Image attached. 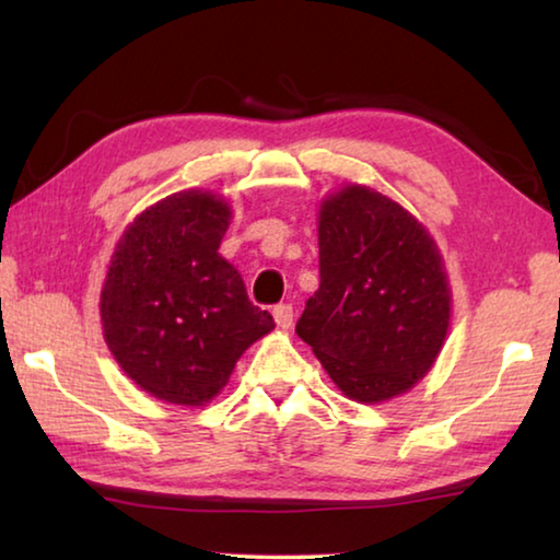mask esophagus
I'll list each match as a JSON object with an SVG mask.
<instances>
[{
  "label": "esophagus",
  "mask_w": 560,
  "mask_h": 560,
  "mask_svg": "<svg viewBox=\"0 0 560 560\" xmlns=\"http://www.w3.org/2000/svg\"><path fill=\"white\" fill-rule=\"evenodd\" d=\"M273 320H277V326L279 328H291V324H293V306L291 303H281V306H277L273 308Z\"/></svg>",
  "instance_id": "obj_1"
}]
</instances>
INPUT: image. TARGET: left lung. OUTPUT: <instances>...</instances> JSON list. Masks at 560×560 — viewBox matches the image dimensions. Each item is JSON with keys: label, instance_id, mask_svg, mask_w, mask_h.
I'll return each instance as SVG.
<instances>
[{"label": "left lung", "instance_id": "left-lung-1", "mask_svg": "<svg viewBox=\"0 0 560 560\" xmlns=\"http://www.w3.org/2000/svg\"><path fill=\"white\" fill-rule=\"evenodd\" d=\"M320 287L296 334L348 400L381 405L432 371L452 289L428 226L375 187L348 183L318 205Z\"/></svg>", "mask_w": 560, "mask_h": 560}]
</instances>
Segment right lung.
Instances as JSON below:
<instances>
[{"mask_svg":"<svg viewBox=\"0 0 560 560\" xmlns=\"http://www.w3.org/2000/svg\"><path fill=\"white\" fill-rule=\"evenodd\" d=\"M230 222L222 195L179 189L136 214L110 254L98 301L103 340L155 400H214L244 350L273 330L217 252Z\"/></svg>","mask_w":560,"mask_h":560,"instance_id":"1","label":"right lung"}]
</instances>
